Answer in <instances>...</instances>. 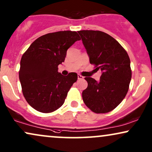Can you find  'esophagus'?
Masks as SVG:
<instances>
[{
    "label": "esophagus",
    "instance_id": "1",
    "mask_svg": "<svg viewBox=\"0 0 152 152\" xmlns=\"http://www.w3.org/2000/svg\"><path fill=\"white\" fill-rule=\"evenodd\" d=\"M78 80H82V79H83V76H82L81 75H80V74H78Z\"/></svg>",
    "mask_w": 152,
    "mask_h": 152
}]
</instances>
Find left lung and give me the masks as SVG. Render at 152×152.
I'll return each instance as SVG.
<instances>
[{
	"label": "left lung",
	"instance_id": "obj_1",
	"mask_svg": "<svg viewBox=\"0 0 152 152\" xmlns=\"http://www.w3.org/2000/svg\"><path fill=\"white\" fill-rule=\"evenodd\" d=\"M90 58L101 69L99 81L86 77L88 87L82 93L85 104L96 114L112 111L123 101L131 80L130 60L127 52L109 34L100 31H78Z\"/></svg>",
	"mask_w": 152,
	"mask_h": 152
}]
</instances>
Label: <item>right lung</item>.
I'll return each mask as SVG.
<instances>
[{"instance_id": "1", "label": "right lung", "mask_w": 152, "mask_h": 152, "mask_svg": "<svg viewBox=\"0 0 152 152\" xmlns=\"http://www.w3.org/2000/svg\"><path fill=\"white\" fill-rule=\"evenodd\" d=\"M80 40L76 31L49 33L35 40L23 54L19 78L24 97L34 109L50 113L62 106L78 75L63 76L58 65L64 62L67 50Z\"/></svg>"}]
</instances>
